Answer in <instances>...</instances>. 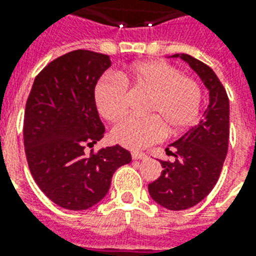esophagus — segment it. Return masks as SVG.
I'll use <instances>...</instances> for the list:
<instances>
[{
	"label": "esophagus",
	"instance_id": "obj_1",
	"mask_svg": "<svg viewBox=\"0 0 256 256\" xmlns=\"http://www.w3.org/2000/svg\"><path fill=\"white\" fill-rule=\"evenodd\" d=\"M132 158H133L134 160H138V159H145V158H146V155H145L144 152L134 150V152H132Z\"/></svg>",
	"mask_w": 256,
	"mask_h": 256
}]
</instances>
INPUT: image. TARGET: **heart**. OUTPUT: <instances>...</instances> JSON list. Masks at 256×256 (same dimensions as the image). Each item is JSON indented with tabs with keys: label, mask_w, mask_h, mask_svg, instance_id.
Wrapping results in <instances>:
<instances>
[{
	"label": "heart",
	"mask_w": 256,
	"mask_h": 256,
	"mask_svg": "<svg viewBox=\"0 0 256 256\" xmlns=\"http://www.w3.org/2000/svg\"><path fill=\"white\" fill-rule=\"evenodd\" d=\"M150 94L145 118H124L112 128V140L130 150H141L164 136L182 132L198 119L202 88L180 68L166 62H144L106 76L96 84L94 101L100 115L116 120L128 110V88Z\"/></svg>",
	"instance_id": "heart-1"
}]
</instances>
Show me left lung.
<instances>
[{"label":"left lung","instance_id":"1","mask_svg":"<svg viewBox=\"0 0 256 256\" xmlns=\"http://www.w3.org/2000/svg\"><path fill=\"white\" fill-rule=\"evenodd\" d=\"M198 72L210 92L203 119L172 144L167 154L174 162L160 160V177L148 185L150 198L172 211L190 208L208 194L220 178L229 145V98L211 68L185 53H177Z\"/></svg>","mask_w":256,"mask_h":256}]
</instances>
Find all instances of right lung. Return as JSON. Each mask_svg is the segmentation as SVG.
<instances>
[{
    "label": "right lung",
    "instance_id": "add662e5",
    "mask_svg": "<svg viewBox=\"0 0 256 256\" xmlns=\"http://www.w3.org/2000/svg\"><path fill=\"white\" fill-rule=\"evenodd\" d=\"M110 67V56L102 53H66L36 75L26 102L23 138L31 176L63 208L79 211L98 203L115 170L132 162L120 145L84 152L104 137L94 89Z\"/></svg>",
    "mask_w": 256,
    "mask_h": 256
}]
</instances>
